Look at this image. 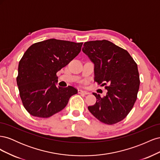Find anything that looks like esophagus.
<instances>
[{"label": "esophagus", "instance_id": "34e87169", "mask_svg": "<svg viewBox=\"0 0 160 160\" xmlns=\"http://www.w3.org/2000/svg\"><path fill=\"white\" fill-rule=\"evenodd\" d=\"M78 93L80 94H84V95H88L89 94V93L88 91H84V90H82V89H79L78 90Z\"/></svg>", "mask_w": 160, "mask_h": 160}]
</instances>
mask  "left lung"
Here are the masks:
<instances>
[{"label":"left lung","mask_w":160,"mask_h":160,"mask_svg":"<svg viewBox=\"0 0 160 160\" xmlns=\"http://www.w3.org/2000/svg\"><path fill=\"white\" fill-rule=\"evenodd\" d=\"M83 46L82 51L95 65V81L108 90L104 97L93 93L97 101L88 109L101 122L117 123L126 118L137 99V63L126 50L107 40L85 42Z\"/></svg>","instance_id":"8db88e82"}]
</instances>
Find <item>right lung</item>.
I'll use <instances>...</instances> for the list:
<instances>
[{"mask_svg":"<svg viewBox=\"0 0 160 160\" xmlns=\"http://www.w3.org/2000/svg\"><path fill=\"white\" fill-rule=\"evenodd\" d=\"M83 42L55 38L34 43L19 61L17 83L24 108L47 118L63 109L77 89L57 87V72L79 54Z\"/></svg>","mask_w":160,"mask_h":160,"instance_id":"1","label":"right lung"}]
</instances>
